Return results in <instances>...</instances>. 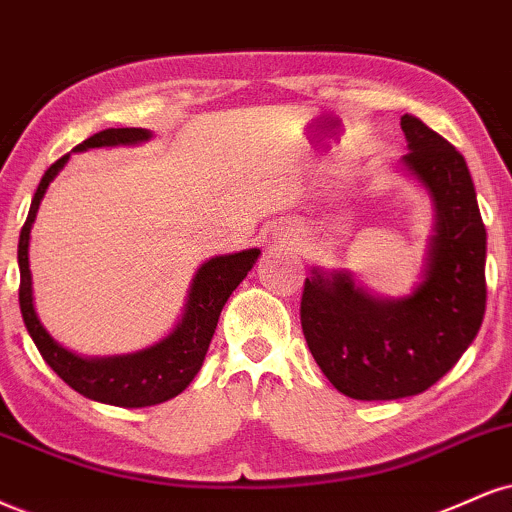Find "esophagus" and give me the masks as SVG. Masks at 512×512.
Wrapping results in <instances>:
<instances>
[{
    "label": "esophagus",
    "mask_w": 512,
    "mask_h": 512,
    "mask_svg": "<svg viewBox=\"0 0 512 512\" xmlns=\"http://www.w3.org/2000/svg\"><path fill=\"white\" fill-rule=\"evenodd\" d=\"M293 240H295V238H293Z\"/></svg>",
    "instance_id": "34e87169"
}]
</instances>
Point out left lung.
Listing matches in <instances>:
<instances>
[{"mask_svg":"<svg viewBox=\"0 0 512 512\" xmlns=\"http://www.w3.org/2000/svg\"><path fill=\"white\" fill-rule=\"evenodd\" d=\"M405 169L432 195L436 229L427 269L408 298L384 300L346 272L312 269L300 324L324 377L357 400L417 396L451 369L477 336L486 310V229L465 157L405 114Z\"/></svg>","mask_w":512,"mask_h":512,"instance_id":"8db88e82","label":"left lung"}]
</instances>
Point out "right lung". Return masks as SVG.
I'll use <instances>...</instances> for the list:
<instances>
[{
  "label": "right lung",
  "mask_w": 512,
  "mask_h": 512,
  "mask_svg": "<svg viewBox=\"0 0 512 512\" xmlns=\"http://www.w3.org/2000/svg\"><path fill=\"white\" fill-rule=\"evenodd\" d=\"M147 138H150V131H145V128H107V131L90 135L88 140L76 145V152L90 150V147L135 145ZM66 159L69 155L57 159L45 171L33 202H30L21 238H18V269H21L18 303H21L23 322H26L28 334L38 346L42 360L80 396L119 405V408H145V405L164 403V400L186 391L195 374L200 372L221 310H224L229 295L238 288V283L248 276L252 264L260 257V250L252 248L236 252V255L212 257L202 264L197 269L193 286H190L181 322L157 346L116 357H80L71 353V350L59 346L40 324L38 312L33 307V279H30L28 264L30 226L38 214L42 195H45L52 178L59 174L61 166L66 164Z\"/></svg>",
  "instance_id": "1"
}]
</instances>
